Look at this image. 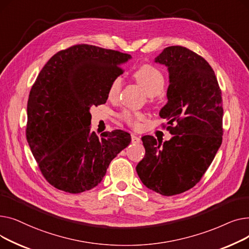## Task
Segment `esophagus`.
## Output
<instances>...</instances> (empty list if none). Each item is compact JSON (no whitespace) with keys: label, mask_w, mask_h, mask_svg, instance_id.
Listing matches in <instances>:
<instances>
[{"label":"esophagus","mask_w":249,"mask_h":249,"mask_svg":"<svg viewBox=\"0 0 249 249\" xmlns=\"http://www.w3.org/2000/svg\"><path fill=\"white\" fill-rule=\"evenodd\" d=\"M140 138L134 134L131 135V142L133 143V144H138V143H140Z\"/></svg>","instance_id":"esophagus-1"}]
</instances>
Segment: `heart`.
<instances>
[{"mask_svg": "<svg viewBox=\"0 0 249 249\" xmlns=\"http://www.w3.org/2000/svg\"><path fill=\"white\" fill-rule=\"evenodd\" d=\"M133 77L135 82L144 89L147 96L149 97V101L153 102L155 99L160 97V93L163 90L166 78L163 72L156 67L149 63L142 64L133 73ZM123 81L120 76L113 78L109 89H108V97L111 100H115L119 96L122 89ZM121 119L130 127L137 128L139 126V122L144 119V114L141 112H132L129 110H125L120 115Z\"/></svg>", "mask_w": 249, "mask_h": 249, "instance_id": "b5f03b06", "label": "heart"}]
</instances>
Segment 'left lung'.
Listing matches in <instances>:
<instances>
[{
  "label": "left lung",
  "instance_id": "1",
  "mask_svg": "<svg viewBox=\"0 0 249 249\" xmlns=\"http://www.w3.org/2000/svg\"><path fill=\"white\" fill-rule=\"evenodd\" d=\"M169 72L167 104L160 116L173 138L143 136L145 155L136 172L148 189L174 196L195 187L212 163L223 136L222 91L211 65L184 46H168L155 58Z\"/></svg>",
  "mask_w": 249,
  "mask_h": 249
}]
</instances>
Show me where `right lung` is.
Wrapping results in <instances>:
<instances>
[{
    "instance_id": "add662e5",
    "label": "right lung",
    "mask_w": 249,
    "mask_h": 249,
    "mask_svg": "<svg viewBox=\"0 0 249 249\" xmlns=\"http://www.w3.org/2000/svg\"><path fill=\"white\" fill-rule=\"evenodd\" d=\"M130 57L75 44L58 51L39 72L28 98L26 137L42 176L57 190L80 194L95 188L131 141L123 130L98 137L89 128V108L106 103L112 80Z\"/></svg>"
}]
</instances>
